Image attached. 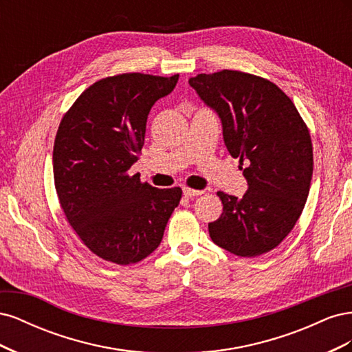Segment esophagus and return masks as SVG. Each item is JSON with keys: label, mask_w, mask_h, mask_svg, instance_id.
<instances>
[{"label": "esophagus", "mask_w": 352, "mask_h": 352, "mask_svg": "<svg viewBox=\"0 0 352 352\" xmlns=\"http://www.w3.org/2000/svg\"><path fill=\"white\" fill-rule=\"evenodd\" d=\"M204 190H199V189H190V188H184V195L186 198H194V197H198L201 195Z\"/></svg>", "instance_id": "esophagus-1"}]
</instances>
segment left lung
I'll return each instance as SVG.
<instances>
[{"instance_id": "obj_1", "label": "left lung", "mask_w": 352, "mask_h": 352, "mask_svg": "<svg viewBox=\"0 0 352 352\" xmlns=\"http://www.w3.org/2000/svg\"><path fill=\"white\" fill-rule=\"evenodd\" d=\"M189 85L217 113L229 154L248 163L242 198L217 192L223 212L208 223L210 238L239 257L269 252L289 235L310 192V132L291 98L267 79L221 70Z\"/></svg>"}]
</instances>
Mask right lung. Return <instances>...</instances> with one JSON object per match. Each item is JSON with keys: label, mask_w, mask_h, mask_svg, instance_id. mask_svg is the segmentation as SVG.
I'll return each instance as SVG.
<instances>
[{"label": "right lung", "mask_w": 352, "mask_h": 352, "mask_svg": "<svg viewBox=\"0 0 352 352\" xmlns=\"http://www.w3.org/2000/svg\"><path fill=\"white\" fill-rule=\"evenodd\" d=\"M170 78L123 73L83 91L58 126L52 167L63 211L98 257L127 265L158 248L182 189L141 184L129 168L142 150L151 107Z\"/></svg>", "instance_id": "1"}]
</instances>
